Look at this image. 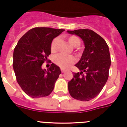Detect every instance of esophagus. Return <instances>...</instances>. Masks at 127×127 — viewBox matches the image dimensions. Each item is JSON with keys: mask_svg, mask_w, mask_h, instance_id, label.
I'll use <instances>...</instances> for the list:
<instances>
[{"mask_svg": "<svg viewBox=\"0 0 127 127\" xmlns=\"http://www.w3.org/2000/svg\"><path fill=\"white\" fill-rule=\"evenodd\" d=\"M66 70H64V69H61V72H63H63H65Z\"/></svg>", "mask_w": 127, "mask_h": 127, "instance_id": "obj_1", "label": "esophagus"}]
</instances>
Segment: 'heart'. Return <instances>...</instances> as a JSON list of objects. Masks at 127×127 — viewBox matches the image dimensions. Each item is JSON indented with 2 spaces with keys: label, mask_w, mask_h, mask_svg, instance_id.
Instances as JSON below:
<instances>
[{
  "label": "heart",
  "mask_w": 127,
  "mask_h": 127,
  "mask_svg": "<svg viewBox=\"0 0 127 127\" xmlns=\"http://www.w3.org/2000/svg\"><path fill=\"white\" fill-rule=\"evenodd\" d=\"M59 40V37H55L52 41L51 44V51L53 53L57 51ZM68 41L70 44V45L73 47H77L80 45V39L76 35H71V36L68 37ZM54 62L58 66H59L60 68H63V69H66L74 63L75 59L72 55H64L63 54H59L55 57Z\"/></svg>",
  "instance_id": "obj_1"
}]
</instances>
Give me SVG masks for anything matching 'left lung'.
Masks as SVG:
<instances>
[{
    "instance_id": "left-lung-1",
    "label": "left lung",
    "mask_w": 127,
    "mask_h": 127,
    "mask_svg": "<svg viewBox=\"0 0 127 127\" xmlns=\"http://www.w3.org/2000/svg\"><path fill=\"white\" fill-rule=\"evenodd\" d=\"M67 32L80 37L85 45L81 59L75 65L81 72L74 73L68 84V91L76 99L91 100L100 93L108 79L111 66L109 47L104 39L91 30Z\"/></svg>"
}]
</instances>
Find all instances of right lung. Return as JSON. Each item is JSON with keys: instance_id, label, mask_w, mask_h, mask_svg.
Returning a JSON list of instances; mask_svg holds the SVG:
<instances>
[{"instance_id": "add662e5", "label": "right lung", "mask_w": 127, "mask_h": 127, "mask_svg": "<svg viewBox=\"0 0 127 127\" xmlns=\"http://www.w3.org/2000/svg\"><path fill=\"white\" fill-rule=\"evenodd\" d=\"M64 30L46 27L31 29L23 35L13 54V68L18 84L29 96H47L53 90L61 74L59 67L52 63L46 70L41 68L51 54V44Z\"/></svg>"}]
</instances>
